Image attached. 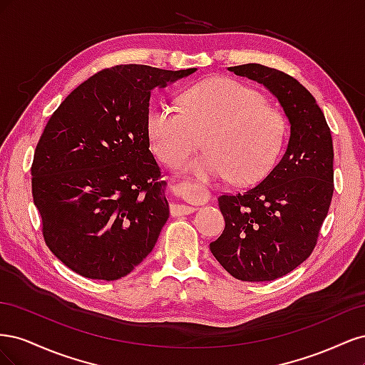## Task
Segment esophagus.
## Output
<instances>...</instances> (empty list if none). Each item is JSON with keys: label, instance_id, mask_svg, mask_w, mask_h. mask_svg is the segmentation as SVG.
Returning <instances> with one entry per match:
<instances>
[{"label": "esophagus", "instance_id": "esophagus-1", "mask_svg": "<svg viewBox=\"0 0 365 365\" xmlns=\"http://www.w3.org/2000/svg\"><path fill=\"white\" fill-rule=\"evenodd\" d=\"M195 207L192 205H184V204H172L170 205V213L172 216H182V215H190L195 212Z\"/></svg>", "mask_w": 365, "mask_h": 365}]
</instances>
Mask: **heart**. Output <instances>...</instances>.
Listing matches in <instances>:
<instances>
[{
    "mask_svg": "<svg viewBox=\"0 0 365 365\" xmlns=\"http://www.w3.org/2000/svg\"><path fill=\"white\" fill-rule=\"evenodd\" d=\"M263 96L227 77L196 83L182 94V111L160 103L148 113L152 150L169 165L178 164L201 145L202 157L187 161L184 170L201 178L256 182L277 161L284 141V120L264 105Z\"/></svg>",
    "mask_w": 365,
    "mask_h": 365,
    "instance_id": "obj_1",
    "label": "heart"
}]
</instances>
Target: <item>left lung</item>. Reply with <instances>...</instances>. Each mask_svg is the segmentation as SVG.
I'll use <instances>...</instances> for the list:
<instances>
[{"label":"left lung","instance_id":"1","mask_svg":"<svg viewBox=\"0 0 365 365\" xmlns=\"http://www.w3.org/2000/svg\"><path fill=\"white\" fill-rule=\"evenodd\" d=\"M277 98L291 134L282 160L256 187L219 196L225 228L210 251L242 282H269L315 248L334 195V145L314 96L289 74L260 63L230 67Z\"/></svg>","mask_w":365,"mask_h":365}]
</instances>
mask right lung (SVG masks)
Returning a JSON list of instances; mask_svg holds the SVG:
<instances>
[{
  "label": "right lung",
  "instance_id": "1",
  "mask_svg": "<svg viewBox=\"0 0 365 365\" xmlns=\"http://www.w3.org/2000/svg\"><path fill=\"white\" fill-rule=\"evenodd\" d=\"M195 71L117 65L81 83L50 117L31 193L46 244L65 267L117 280L155 247L169 202L149 150L150 93Z\"/></svg>",
  "mask_w": 365,
  "mask_h": 365
}]
</instances>
